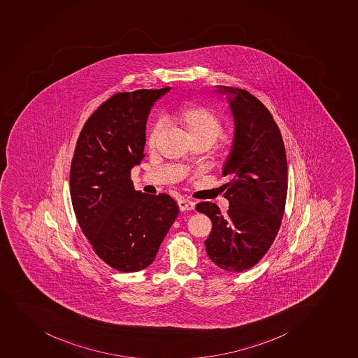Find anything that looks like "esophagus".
<instances>
[{
  "label": "esophagus",
  "mask_w": 358,
  "mask_h": 358,
  "mask_svg": "<svg viewBox=\"0 0 358 358\" xmlns=\"http://www.w3.org/2000/svg\"><path fill=\"white\" fill-rule=\"evenodd\" d=\"M178 206L180 211H191L194 208V203L188 199H180L178 201Z\"/></svg>",
  "instance_id": "obj_1"
}]
</instances>
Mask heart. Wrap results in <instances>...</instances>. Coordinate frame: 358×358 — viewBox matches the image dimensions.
<instances>
[{"label": "heart", "instance_id": "b5f03b06", "mask_svg": "<svg viewBox=\"0 0 358 358\" xmlns=\"http://www.w3.org/2000/svg\"><path fill=\"white\" fill-rule=\"evenodd\" d=\"M166 122L178 124L184 128L194 143H205L210 146L222 132V117L208 106L188 102L181 106L173 113L167 114ZM162 131V124H153L146 136V148L153 151Z\"/></svg>", "mask_w": 358, "mask_h": 358}]
</instances>
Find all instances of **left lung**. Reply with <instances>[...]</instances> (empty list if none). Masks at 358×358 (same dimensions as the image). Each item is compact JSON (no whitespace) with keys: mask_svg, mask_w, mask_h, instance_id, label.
<instances>
[{"mask_svg":"<svg viewBox=\"0 0 358 358\" xmlns=\"http://www.w3.org/2000/svg\"><path fill=\"white\" fill-rule=\"evenodd\" d=\"M230 92L236 136L222 176L230 201L227 213L210 201L196 210L210 217L212 230L205 241L210 259L222 270L243 272L255 266L278 234L287 194V160L278 126L270 110L244 90Z\"/></svg>","mask_w":358,"mask_h":358,"instance_id":"left-lung-1","label":"left lung"}]
</instances>
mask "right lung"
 <instances>
[{
    "mask_svg": "<svg viewBox=\"0 0 358 358\" xmlns=\"http://www.w3.org/2000/svg\"><path fill=\"white\" fill-rule=\"evenodd\" d=\"M162 90L117 93L88 117L71 165V196L76 219L92 249L120 272L153 263L177 218V203L166 193L136 191L131 170L143 158L145 124Z\"/></svg>",
    "mask_w": 358,
    "mask_h": 358,
    "instance_id": "obj_1",
    "label": "right lung"
}]
</instances>
